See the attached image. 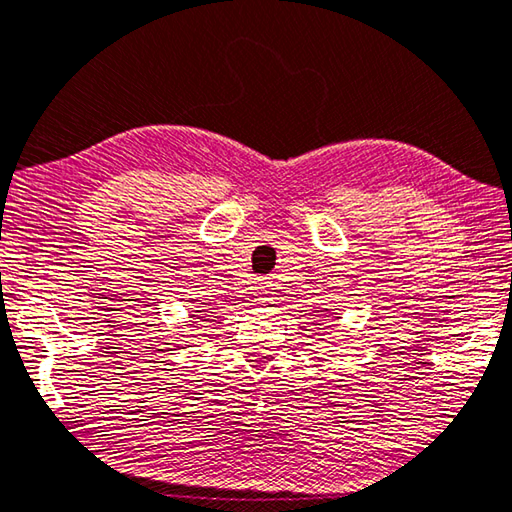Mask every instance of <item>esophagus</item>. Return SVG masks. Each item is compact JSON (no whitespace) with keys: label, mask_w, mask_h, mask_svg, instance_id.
<instances>
[{"label":"esophagus","mask_w":512,"mask_h":512,"mask_svg":"<svg viewBox=\"0 0 512 512\" xmlns=\"http://www.w3.org/2000/svg\"><path fill=\"white\" fill-rule=\"evenodd\" d=\"M257 302H259V304L273 302V290H270L268 282H262V284L257 286Z\"/></svg>","instance_id":"obj_1"}]
</instances>
